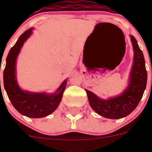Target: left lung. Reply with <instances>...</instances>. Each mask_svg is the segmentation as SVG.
<instances>
[{"instance_id":"left-lung-1","label":"left lung","mask_w":152,"mask_h":152,"mask_svg":"<svg viewBox=\"0 0 152 152\" xmlns=\"http://www.w3.org/2000/svg\"><path fill=\"white\" fill-rule=\"evenodd\" d=\"M131 41L134 50V61L129 86L121 94L103 100L94 93L85 90L91 108L100 116L108 119H121L136 108L142 99L147 84V71L142 50L133 36Z\"/></svg>"}]
</instances>
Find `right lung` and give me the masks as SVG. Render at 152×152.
Returning <instances> with one entry per match:
<instances>
[{"label": "right lung", "instance_id": "add662e5", "mask_svg": "<svg viewBox=\"0 0 152 152\" xmlns=\"http://www.w3.org/2000/svg\"><path fill=\"white\" fill-rule=\"evenodd\" d=\"M32 32V28L25 31L8 53L4 70V85L13 107L20 113L27 117L42 118L49 116L58 107L67 80H64L57 91L52 94L24 91L19 87L16 79V61L23 45Z\"/></svg>", "mask_w": 152, "mask_h": 152}]
</instances>
